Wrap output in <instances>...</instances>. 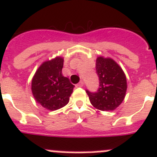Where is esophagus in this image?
I'll list each match as a JSON object with an SVG mask.
<instances>
[{
    "instance_id": "1",
    "label": "esophagus",
    "mask_w": 157,
    "mask_h": 157,
    "mask_svg": "<svg viewBox=\"0 0 157 157\" xmlns=\"http://www.w3.org/2000/svg\"><path fill=\"white\" fill-rule=\"evenodd\" d=\"M76 86H77V87H83V81H80V83H77V85H76Z\"/></svg>"
}]
</instances>
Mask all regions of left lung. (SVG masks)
Returning <instances> with one entry per match:
<instances>
[{"label": "left lung", "mask_w": 157, "mask_h": 157, "mask_svg": "<svg viewBox=\"0 0 157 157\" xmlns=\"http://www.w3.org/2000/svg\"><path fill=\"white\" fill-rule=\"evenodd\" d=\"M96 71L100 80L98 90L96 93L86 90L90 103L100 111H114L125 99L126 76L113 59L102 56L96 59Z\"/></svg>", "instance_id": "1"}]
</instances>
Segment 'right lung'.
<instances>
[{
	"label": "right lung",
	"instance_id": "right-lung-1",
	"mask_svg": "<svg viewBox=\"0 0 157 157\" xmlns=\"http://www.w3.org/2000/svg\"><path fill=\"white\" fill-rule=\"evenodd\" d=\"M63 58L56 56L42 63L32 80L35 100L45 109L56 111L68 104L74 85L63 76Z\"/></svg>",
	"mask_w": 157,
	"mask_h": 157
}]
</instances>
